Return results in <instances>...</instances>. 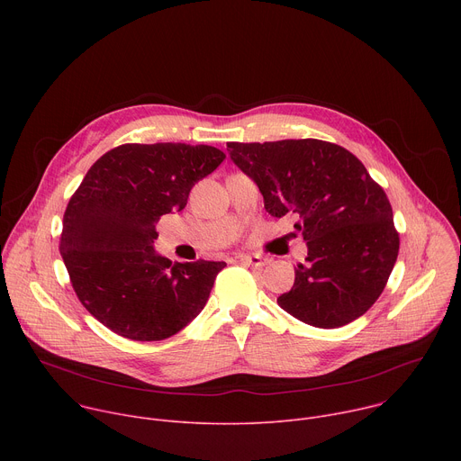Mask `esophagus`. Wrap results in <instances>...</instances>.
<instances>
[{"instance_id":"obj_1","label":"esophagus","mask_w":461,"mask_h":461,"mask_svg":"<svg viewBox=\"0 0 461 461\" xmlns=\"http://www.w3.org/2000/svg\"><path fill=\"white\" fill-rule=\"evenodd\" d=\"M239 258H240L242 262H246V265H251V267H255V268H262V267H267V265H270V262H272V258L262 257V255H258V253H253V255H240Z\"/></svg>"}]
</instances>
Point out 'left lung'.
<instances>
[{
    "label": "left lung",
    "mask_w": 461,
    "mask_h": 461,
    "mask_svg": "<svg viewBox=\"0 0 461 461\" xmlns=\"http://www.w3.org/2000/svg\"><path fill=\"white\" fill-rule=\"evenodd\" d=\"M231 160L262 193L274 217L299 215L308 246L295 283L277 303L295 319L338 328L361 317L396 265L400 235L383 187L357 157L315 139L230 142Z\"/></svg>",
    "instance_id": "left-lung-1"
}]
</instances>
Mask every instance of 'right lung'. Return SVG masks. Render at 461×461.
Masks as SVG:
<instances>
[{
  "label": "right lung",
  "instance_id": "add662e5",
  "mask_svg": "<svg viewBox=\"0 0 461 461\" xmlns=\"http://www.w3.org/2000/svg\"><path fill=\"white\" fill-rule=\"evenodd\" d=\"M226 155L212 146L123 144L100 157L63 215L59 253L87 312L114 334L162 341L206 306L226 262H176L153 248L162 215Z\"/></svg>",
  "mask_w": 461,
  "mask_h": 461
}]
</instances>
